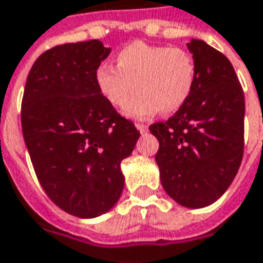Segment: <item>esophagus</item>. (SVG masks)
I'll list each match as a JSON object with an SVG mask.
<instances>
[{
	"label": "esophagus",
	"mask_w": 263,
	"mask_h": 263,
	"mask_svg": "<svg viewBox=\"0 0 263 263\" xmlns=\"http://www.w3.org/2000/svg\"><path fill=\"white\" fill-rule=\"evenodd\" d=\"M135 126H137L138 129H139V132H146V131H148V125H146V124H141V122H137V124H135Z\"/></svg>",
	"instance_id": "34e87169"
}]
</instances>
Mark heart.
<instances>
[{"instance_id":"1","label":"heart","mask_w":263,"mask_h":263,"mask_svg":"<svg viewBox=\"0 0 263 263\" xmlns=\"http://www.w3.org/2000/svg\"><path fill=\"white\" fill-rule=\"evenodd\" d=\"M117 68L101 64L95 82L101 95L115 108L128 104L125 114L131 118H149L159 109L176 112L194 89L196 67L186 49L135 41L117 54Z\"/></svg>"}]
</instances>
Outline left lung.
<instances>
[{
  "label": "left lung",
  "instance_id": "left-lung-1",
  "mask_svg": "<svg viewBox=\"0 0 263 263\" xmlns=\"http://www.w3.org/2000/svg\"><path fill=\"white\" fill-rule=\"evenodd\" d=\"M196 78L188 101L149 131L166 194L188 208H203L223 195L243 157L245 95L225 55L191 40Z\"/></svg>",
  "mask_w": 263,
  "mask_h": 263
}]
</instances>
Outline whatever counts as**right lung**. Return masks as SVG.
I'll list each match as a JSON object with an SVG mask.
<instances>
[{"instance_id": "add662e5", "label": "right lung", "mask_w": 263, "mask_h": 263, "mask_svg": "<svg viewBox=\"0 0 263 263\" xmlns=\"http://www.w3.org/2000/svg\"><path fill=\"white\" fill-rule=\"evenodd\" d=\"M109 51L98 40L47 49L29 69L21 102L24 141L42 189L80 218L118 202L121 161L139 138L97 87L95 71Z\"/></svg>"}]
</instances>
